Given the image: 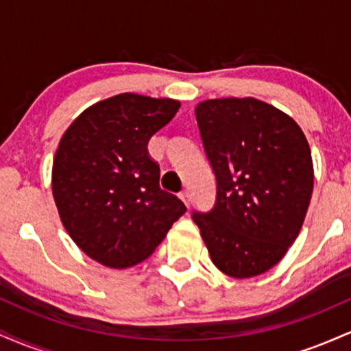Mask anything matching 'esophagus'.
Masks as SVG:
<instances>
[{"label": "esophagus", "mask_w": 351, "mask_h": 351, "mask_svg": "<svg viewBox=\"0 0 351 351\" xmlns=\"http://www.w3.org/2000/svg\"><path fill=\"white\" fill-rule=\"evenodd\" d=\"M178 196H180V199L183 201L184 204H186V206H189V199H191V196H189L188 189H183V191H180Z\"/></svg>", "instance_id": "esophagus-1"}]
</instances>
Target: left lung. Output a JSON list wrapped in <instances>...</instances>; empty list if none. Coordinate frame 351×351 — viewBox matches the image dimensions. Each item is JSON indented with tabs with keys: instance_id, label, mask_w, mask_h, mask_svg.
Wrapping results in <instances>:
<instances>
[{
	"instance_id": "left-lung-1",
	"label": "left lung",
	"mask_w": 351,
	"mask_h": 351,
	"mask_svg": "<svg viewBox=\"0 0 351 351\" xmlns=\"http://www.w3.org/2000/svg\"><path fill=\"white\" fill-rule=\"evenodd\" d=\"M216 176L209 213L193 211L213 264L249 279L274 267L299 236L312 198V153L295 120L252 97L196 106Z\"/></svg>"
}]
</instances>
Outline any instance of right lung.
Segmentation results:
<instances>
[{
    "mask_svg": "<svg viewBox=\"0 0 351 351\" xmlns=\"http://www.w3.org/2000/svg\"><path fill=\"white\" fill-rule=\"evenodd\" d=\"M181 104L138 94L100 100L60 138L52 196L60 221L90 259L127 269L150 257L186 206L160 188L148 140Z\"/></svg>",
    "mask_w": 351,
    "mask_h": 351,
    "instance_id": "right-lung-1",
    "label": "right lung"
}]
</instances>
